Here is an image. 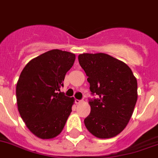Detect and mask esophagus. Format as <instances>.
Listing matches in <instances>:
<instances>
[{
	"label": "esophagus",
	"mask_w": 158,
	"mask_h": 158,
	"mask_svg": "<svg viewBox=\"0 0 158 158\" xmlns=\"http://www.w3.org/2000/svg\"><path fill=\"white\" fill-rule=\"evenodd\" d=\"M75 103L76 104H80V103H81V100H78V99H75Z\"/></svg>",
	"instance_id": "esophagus-1"
}]
</instances>
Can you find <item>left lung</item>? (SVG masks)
<instances>
[{
    "label": "left lung",
    "mask_w": 158,
    "mask_h": 158,
    "mask_svg": "<svg viewBox=\"0 0 158 158\" xmlns=\"http://www.w3.org/2000/svg\"><path fill=\"white\" fill-rule=\"evenodd\" d=\"M79 64L88 76L92 94L85 127L98 138H111L127 125L137 100V82L131 69L106 53H83Z\"/></svg>",
    "instance_id": "left-lung-1"
}]
</instances>
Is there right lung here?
<instances>
[{"label":"right lung","instance_id":"1","mask_svg":"<svg viewBox=\"0 0 158 158\" xmlns=\"http://www.w3.org/2000/svg\"><path fill=\"white\" fill-rule=\"evenodd\" d=\"M75 54L52 49L32 59L23 69L16 88L18 111L28 129L41 139H51L62 131L73 98L60 92Z\"/></svg>","mask_w":158,"mask_h":158}]
</instances>
